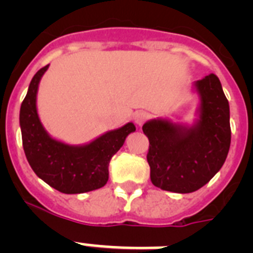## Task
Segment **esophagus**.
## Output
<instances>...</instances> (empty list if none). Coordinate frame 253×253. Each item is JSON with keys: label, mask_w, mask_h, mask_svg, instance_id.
<instances>
[{"label": "esophagus", "mask_w": 253, "mask_h": 253, "mask_svg": "<svg viewBox=\"0 0 253 253\" xmlns=\"http://www.w3.org/2000/svg\"><path fill=\"white\" fill-rule=\"evenodd\" d=\"M133 120L138 126H142V125L148 120V114L144 113V111H138V113L134 114Z\"/></svg>", "instance_id": "34e87169"}]
</instances>
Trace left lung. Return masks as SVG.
<instances>
[{"label":"left lung","instance_id":"1","mask_svg":"<svg viewBox=\"0 0 253 253\" xmlns=\"http://www.w3.org/2000/svg\"><path fill=\"white\" fill-rule=\"evenodd\" d=\"M199 96L193 124L167 118L148 120L147 161L151 181L166 191L187 194L208 184L222 169L231 146L229 104L214 73L194 82Z\"/></svg>","mask_w":253,"mask_h":253}]
</instances>
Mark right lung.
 <instances>
[{
	"label": "right lung",
	"mask_w": 253,
	"mask_h": 253,
	"mask_svg": "<svg viewBox=\"0 0 253 253\" xmlns=\"http://www.w3.org/2000/svg\"><path fill=\"white\" fill-rule=\"evenodd\" d=\"M48 67L35 73L20 107L22 147L29 165L38 177L60 193L82 194L100 189L109 180L111 157L135 131V125L128 123L78 146L51 137L40 122L37 107L40 80Z\"/></svg>",
	"instance_id": "obj_1"
}]
</instances>
